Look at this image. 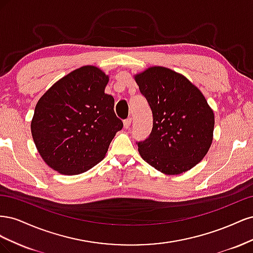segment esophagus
<instances>
[{"instance_id":"obj_1","label":"esophagus","mask_w":253,"mask_h":253,"mask_svg":"<svg viewBox=\"0 0 253 253\" xmlns=\"http://www.w3.org/2000/svg\"><path fill=\"white\" fill-rule=\"evenodd\" d=\"M131 122H132V119H131V118L126 119V120L124 121V127H125L126 129H128L129 126H131Z\"/></svg>"}]
</instances>
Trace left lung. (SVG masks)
I'll use <instances>...</instances> for the list:
<instances>
[{
	"instance_id": "8db88e82",
	"label": "left lung",
	"mask_w": 253,
	"mask_h": 253,
	"mask_svg": "<svg viewBox=\"0 0 253 253\" xmlns=\"http://www.w3.org/2000/svg\"><path fill=\"white\" fill-rule=\"evenodd\" d=\"M153 114L150 136L137 142L139 154L157 171L177 175L192 169L213 140L214 113L185 76L152 66L134 76Z\"/></svg>"
}]
</instances>
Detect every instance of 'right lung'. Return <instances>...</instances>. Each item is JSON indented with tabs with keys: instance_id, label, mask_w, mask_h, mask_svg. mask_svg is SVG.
<instances>
[{
	"instance_id": "1",
	"label": "right lung",
	"mask_w": 253,
	"mask_h": 253,
	"mask_svg": "<svg viewBox=\"0 0 253 253\" xmlns=\"http://www.w3.org/2000/svg\"><path fill=\"white\" fill-rule=\"evenodd\" d=\"M109 76L85 65L58 80L38 101L30 125L38 152L52 170L77 175L105 157L124 124L104 93Z\"/></svg>"
}]
</instances>
